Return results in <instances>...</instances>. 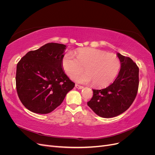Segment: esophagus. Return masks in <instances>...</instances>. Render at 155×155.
<instances>
[{"instance_id": "esophagus-1", "label": "esophagus", "mask_w": 155, "mask_h": 155, "mask_svg": "<svg viewBox=\"0 0 155 155\" xmlns=\"http://www.w3.org/2000/svg\"><path fill=\"white\" fill-rule=\"evenodd\" d=\"M75 86H76V87L77 88H78V89H82V88H83V86L79 85H78V84H76V85H75Z\"/></svg>"}]
</instances>
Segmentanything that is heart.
I'll return each instance as SVG.
<instances>
[{
	"label": "heart",
	"mask_w": 155,
	"mask_h": 155,
	"mask_svg": "<svg viewBox=\"0 0 155 155\" xmlns=\"http://www.w3.org/2000/svg\"><path fill=\"white\" fill-rule=\"evenodd\" d=\"M76 58L70 54L64 55L62 66L70 77L81 73L83 68L86 73L73 77L80 83L92 82L93 86L105 87L112 82L118 74L120 61L116 55L96 48H81L76 52Z\"/></svg>",
	"instance_id": "b5f03b06"
}]
</instances>
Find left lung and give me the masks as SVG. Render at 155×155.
<instances>
[{"instance_id": "obj_1", "label": "left lung", "mask_w": 155, "mask_h": 155, "mask_svg": "<svg viewBox=\"0 0 155 155\" xmlns=\"http://www.w3.org/2000/svg\"><path fill=\"white\" fill-rule=\"evenodd\" d=\"M121 64L118 76L111 85L101 90L93 89L88 106L102 118H112L123 113L132 105L139 85V68L130 58L117 54Z\"/></svg>"}]
</instances>
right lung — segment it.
Wrapping results in <instances>:
<instances>
[{
  "instance_id": "right-lung-1",
  "label": "right lung",
  "mask_w": 155,
  "mask_h": 155,
  "mask_svg": "<svg viewBox=\"0 0 155 155\" xmlns=\"http://www.w3.org/2000/svg\"><path fill=\"white\" fill-rule=\"evenodd\" d=\"M66 45L50 43L30 51L17 65L16 88L26 109L48 114L59 106L74 87L64 74L62 59Z\"/></svg>"
}]
</instances>
